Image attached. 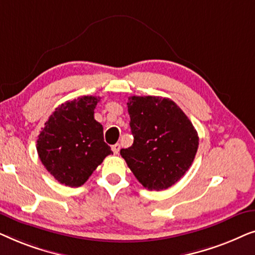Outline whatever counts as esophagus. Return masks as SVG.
<instances>
[{"instance_id": "esophagus-1", "label": "esophagus", "mask_w": 255, "mask_h": 255, "mask_svg": "<svg viewBox=\"0 0 255 255\" xmlns=\"http://www.w3.org/2000/svg\"><path fill=\"white\" fill-rule=\"evenodd\" d=\"M120 149H121V145L120 144H115L113 146V152L115 153V154H118V153H120Z\"/></svg>"}]
</instances>
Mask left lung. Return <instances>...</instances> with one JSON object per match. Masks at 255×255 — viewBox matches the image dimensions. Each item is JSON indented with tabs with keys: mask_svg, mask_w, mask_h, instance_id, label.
I'll return each instance as SVG.
<instances>
[{
	"mask_svg": "<svg viewBox=\"0 0 255 255\" xmlns=\"http://www.w3.org/2000/svg\"><path fill=\"white\" fill-rule=\"evenodd\" d=\"M133 144L122 158L148 190H163L182 177L193 163L198 135L189 118L172 100L160 96L128 97Z\"/></svg>",
	"mask_w": 255,
	"mask_h": 255,
	"instance_id": "1",
	"label": "left lung"
}]
</instances>
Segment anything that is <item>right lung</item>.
I'll use <instances>...</instances> for the list:
<instances>
[{
  "label": "right lung",
  "mask_w": 255,
  "mask_h": 255,
  "mask_svg": "<svg viewBox=\"0 0 255 255\" xmlns=\"http://www.w3.org/2000/svg\"><path fill=\"white\" fill-rule=\"evenodd\" d=\"M100 97L82 96L59 106L48 117L37 140L40 161L58 182L80 187L107 155L103 127L94 118Z\"/></svg>",
  "instance_id": "right-lung-1"
}]
</instances>
